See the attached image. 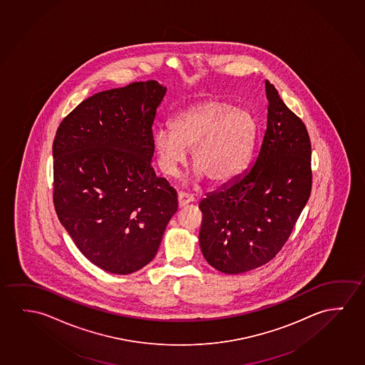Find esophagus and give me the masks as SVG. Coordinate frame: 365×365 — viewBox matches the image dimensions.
<instances>
[{
	"label": "esophagus",
	"instance_id": "obj_1",
	"mask_svg": "<svg viewBox=\"0 0 365 365\" xmlns=\"http://www.w3.org/2000/svg\"><path fill=\"white\" fill-rule=\"evenodd\" d=\"M193 201H195L193 197L187 195L185 192H180V195H178V206L180 207H183L185 205L193 202Z\"/></svg>",
	"mask_w": 365,
	"mask_h": 365
}]
</instances>
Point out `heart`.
<instances>
[{"mask_svg":"<svg viewBox=\"0 0 365 365\" xmlns=\"http://www.w3.org/2000/svg\"><path fill=\"white\" fill-rule=\"evenodd\" d=\"M169 129L153 136L158 165L175 175L191 150L193 180L213 187L230 183L244 172L252 157L258 123L252 113L217 98L185 107L169 120Z\"/></svg>","mask_w":365,"mask_h":365,"instance_id":"obj_1","label":"heart"}]
</instances>
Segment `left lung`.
<instances>
[{
    "label": "left lung",
    "mask_w": 365,
    "mask_h": 365,
    "mask_svg": "<svg viewBox=\"0 0 365 365\" xmlns=\"http://www.w3.org/2000/svg\"><path fill=\"white\" fill-rule=\"evenodd\" d=\"M267 129L252 167L200 202V247L215 269L239 274L274 258L309 201L311 141L265 81Z\"/></svg>",
    "instance_id": "8db88e82"
}]
</instances>
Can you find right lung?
Wrapping results in <instances>:
<instances>
[{
  "label": "right lung",
  "mask_w": 365,
  "mask_h": 365,
  "mask_svg": "<svg viewBox=\"0 0 365 365\" xmlns=\"http://www.w3.org/2000/svg\"><path fill=\"white\" fill-rule=\"evenodd\" d=\"M167 88L157 81L102 91L56 130L54 207L91 263L130 274L150 263L178 210L152 167L153 123Z\"/></svg>",
  "instance_id": "obj_1"
}]
</instances>
